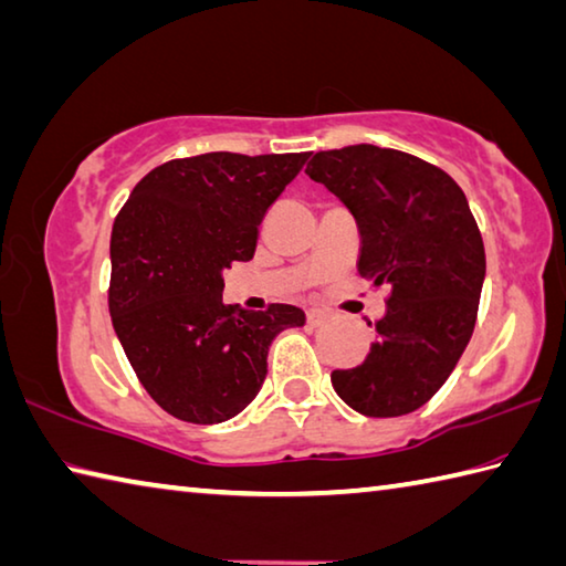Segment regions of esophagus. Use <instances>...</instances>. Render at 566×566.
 <instances>
[{
	"mask_svg": "<svg viewBox=\"0 0 566 566\" xmlns=\"http://www.w3.org/2000/svg\"><path fill=\"white\" fill-rule=\"evenodd\" d=\"M328 318V314L324 310H310L306 312V322H310L312 326H322Z\"/></svg>",
	"mask_w": 566,
	"mask_h": 566,
	"instance_id": "esophagus-1",
	"label": "esophagus"
}]
</instances>
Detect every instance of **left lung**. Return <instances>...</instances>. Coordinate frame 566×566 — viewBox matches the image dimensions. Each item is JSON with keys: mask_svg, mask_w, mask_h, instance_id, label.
I'll return each mask as SVG.
<instances>
[{"mask_svg": "<svg viewBox=\"0 0 566 566\" xmlns=\"http://www.w3.org/2000/svg\"><path fill=\"white\" fill-rule=\"evenodd\" d=\"M306 176L326 185L361 234L358 274L388 284L371 352L332 384L358 413H413L448 381L472 336L485 244L460 185L410 153L368 143L318 150Z\"/></svg>", "mask_w": 566, "mask_h": 566, "instance_id": "1", "label": "left lung"}]
</instances>
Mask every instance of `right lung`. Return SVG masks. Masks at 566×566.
Here are the masks:
<instances>
[{
    "mask_svg": "<svg viewBox=\"0 0 566 566\" xmlns=\"http://www.w3.org/2000/svg\"><path fill=\"white\" fill-rule=\"evenodd\" d=\"M310 153H205L153 168L111 232L108 312L138 381L170 416L222 423L260 394L292 304H224L222 272L252 260L256 228Z\"/></svg>",
    "mask_w": 566,
    "mask_h": 566,
    "instance_id": "right-lung-1",
    "label": "right lung"
}]
</instances>
